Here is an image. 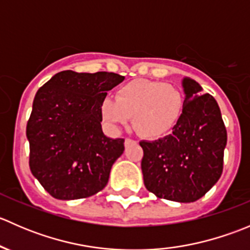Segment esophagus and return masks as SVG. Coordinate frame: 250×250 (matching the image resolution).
I'll list each match as a JSON object with an SVG mask.
<instances>
[{
	"label": "esophagus",
	"instance_id": "34e87169",
	"mask_svg": "<svg viewBox=\"0 0 250 250\" xmlns=\"http://www.w3.org/2000/svg\"><path fill=\"white\" fill-rule=\"evenodd\" d=\"M132 139H129V138H127V139H125V145H128V144H130V143H132Z\"/></svg>",
	"mask_w": 250,
	"mask_h": 250
}]
</instances>
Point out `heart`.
Instances as JSON below:
<instances>
[{
    "label": "heart",
    "instance_id": "b5f03b06",
    "mask_svg": "<svg viewBox=\"0 0 250 250\" xmlns=\"http://www.w3.org/2000/svg\"><path fill=\"white\" fill-rule=\"evenodd\" d=\"M184 94L175 85L134 80L121 85L117 95H106L100 104L104 125L113 132L133 123L141 137L158 138L178 125L184 112Z\"/></svg>",
    "mask_w": 250,
    "mask_h": 250
}]
</instances>
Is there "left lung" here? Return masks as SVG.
<instances>
[{
  "mask_svg": "<svg viewBox=\"0 0 250 250\" xmlns=\"http://www.w3.org/2000/svg\"><path fill=\"white\" fill-rule=\"evenodd\" d=\"M185 105L167 137L140 141L144 184L157 197L190 203L200 200L223 173L228 134L216 100L190 77L181 81Z\"/></svg>",
  "mask_w": 250,
  "mask_h": 250,
  "instance_id": "1",
  "label": "left lung"
}]
</instances>
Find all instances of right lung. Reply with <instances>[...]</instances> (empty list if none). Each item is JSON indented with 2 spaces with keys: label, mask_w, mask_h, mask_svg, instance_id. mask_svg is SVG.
<instances>
[{
  "label": "right lung",
  "mask_w": 250,
  "mask_h": 250,
  "mask_svg": "<svg viewBox=\"0 0 250 250\" xmlns=\"http://www.w3.org/2000/svg\"><path fill=\"white\" fill-rule=\"evenodd\" d=\"M125 77L113 72H58L35 95L26 125L30 169L58 200H78L106 186L125 139L102 128L100 104Z\"/></svg>",
  "instance_id": "obj_1"
}]
</instances>
